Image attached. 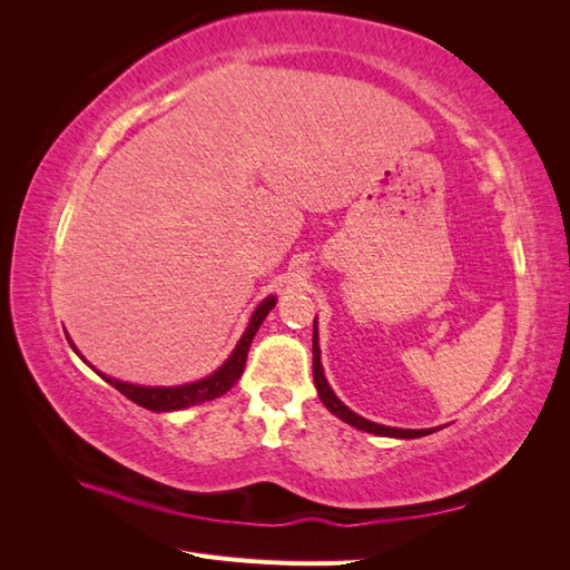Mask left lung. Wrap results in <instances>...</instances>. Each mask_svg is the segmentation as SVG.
Returning <instances> with one entry per match:
<instances>
[{"mask_svg": "<svg viewBox=\"0 0 570 570\" xmlns=\"http://www.w3.org/2000/svg\"><path fill=\"white\" fill-rule=\"evenodd\" d=\"M314 383H316V390H318V396L321 402L325 404V409L335 413L337 419H342L344 423H350L358 430H366V433H373V435H385V438H402V440H413V438H423V435H430L435 433V430L440 428H425V430H404V428H390V425H381V423H373V421H366L364 416H358V413H354L352 409L344 406L335 392L331 390V385H327L325 375H323V366H321V347H318V327H316V321H314Z\"/></svg>", "mask_w": 570, "mask_h": 570, "instance_id": "8db88e82", "label": "left lung"}]
</instances>
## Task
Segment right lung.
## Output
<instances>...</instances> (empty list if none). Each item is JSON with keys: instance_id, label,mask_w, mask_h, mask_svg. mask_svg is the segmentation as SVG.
I'll return each instance as SVG.
<instances>
[{"instance_id": "add662e5", "label": "right lung", "mask_w": 570, "mask_h": 570, "mask_svg": "<svg viewBox=\"0 0 570 570\" xmlns=\"http://www.w3.org/2000/svg\"><path fill=\"white\" fill-rule=\"evenodd\" d=\"M273 306H275V297L273 295H268L262 304L256 306V312L249 318L247 331L243 333V337H239L237 347L233 350V354L228 356L226 364H223L218 371H214L212 375L202 377V381L187 383V385H174V387H145V385H132V383L116 381V377H109V375L99 373V371L97 373L105 377L109 385H114L120 394H126L130 402H135L137 406H145L149 411H159V413L161 411H178V409H187V406H195V404L212 402V400H216V396L226 394L239 381V375H243L245 364H247L249 344H252V340H254V335L258 331V325L264 323V318L268 316V312H271ZM71 347H73V344H71ZM85 364H88V361H85Z\"/></svg>"}]
</instances>
